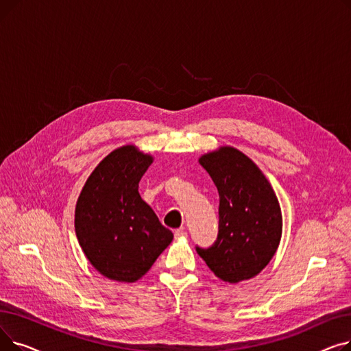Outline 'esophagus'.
Returning a JSON list of instances; mask_svg holds the SVG:
<instances>
[{"label":"esophagus","mask_w":351,"mask_h":351,"mask_svg":"<svg viewBox=\"0 0 351 351\" xmlns=\"http://www.w3.org/2000/svg\"><path fill=\"white\" fill-rule=\"evenodd\" d=\"M173 234H175V237H176V239L186 237V236H188V233H186V230H185V229H176V230L173 232Z\"/></svg>","instance_id":"obj_1"}]
</instances>
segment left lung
Returning <instances> with one entry per match:
<instances>
[{
    "mask_svg": "<svg viewBox=\"0 0 351 351\" xmlns=\"http://www.w3.org/2000/svg\"><path fill=\"white\" fill-rule=\"evenodd\" d=\"M199 162L219 192V232L212 246H196V252L220 280L252 279L278 250L279 200L262 171L234 147H220Z\"/></svg>",
    "mask_w": 351,
    "mask_h": 351,
    "instance_id": "8db88e82",
    "label": "left lung"
}]
</instances>
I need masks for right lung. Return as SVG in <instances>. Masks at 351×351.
I'll return each mask as SVG.
<instances>
[{"label":"right lung","mask_w":351,"mask_h":351,"mask_svg":"<svg viewBox=\"0 0 351 351\" xmlns=\"http://www.w3.org/2000/svg\"><path fill=\"white\" fill-rule=\"evenodd\" d=\"M151 163L152 156L135 146H122L97 166L78 197V242L90 265L110 280L136 282L173 239L138 192Z\"/></svg>","instance_id":"obj_1"}]
</instances>
